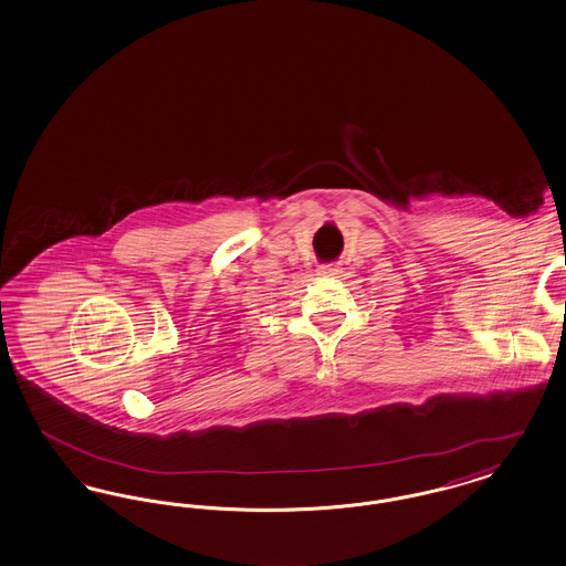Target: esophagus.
Instances as JSON below:
<instances>
[{
    "label": "esophagus",
    "mask_w": 566,
    "mask_h": 566,
    "mask_svg": "<svg viewBox=\"0 0 566 566\" xmlns=\"http://www.w3.org/2000/svg\"><path fill=\"white\" fill-rule=\"evenodd\" d=\"M318 273H321V275H337L339 268H337V265H321Z\"/></svg>",
    "instance_id": "34e87169"
}]
</instances>
